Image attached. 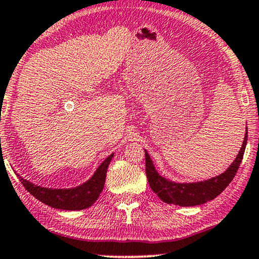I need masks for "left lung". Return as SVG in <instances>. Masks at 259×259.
<instances>
[{
  "label": "left lung",
  "instance_id": "1",
  "mask_svg": "<svg viewBox=\"0 0 259 259\" xmlns=\"http://www.w3.org/2000/svg\"><path fill=\"white\" fill-rule=\"evenodd\" d=\"M246 142L247 130L245 137H244L243 146L240 148L236 160L227 168L226 171H224L218 177L209 179V180L192 182V184H177V182L162 178L155 169L149 154L147 153V150H144V153H146V174L150 188L153 189V192L156 193L162 201L167 202V204L182 206V207L205 204L209 200L217 198L233 180L234 175L237 174L238 168L240 165V162L243 160Z\"/></svg>",
  "mask_w": 259,
  "mask_h": 259
}]
</instances>
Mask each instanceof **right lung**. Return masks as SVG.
Wrapping results in <instances>:
<instances>
[{
  "mask_svg": "<svg viewBox=\"0 0 259 259\" xmlns=\"http://www.w3.org/2000/svg\"><path fill=\"white\" fill-rule=\"evenodd\" d=\"M113 157V154L110 155L102 162L96 170V173L80 186L75 188L68 189H53L45 188L41 186H36L32 182L25 180L19 175L20 181L27 191L36 198L39 201L44 202L53 208L65 209V211H78L85 209L92 206L96 200L99 198V194L104 188L106 170Z\"/></svg>",
  "mask_w": 259,
  "mask_h": 259,
  "instance_id": "obj_1",
  "label": "right lung"
}]
</instances>
